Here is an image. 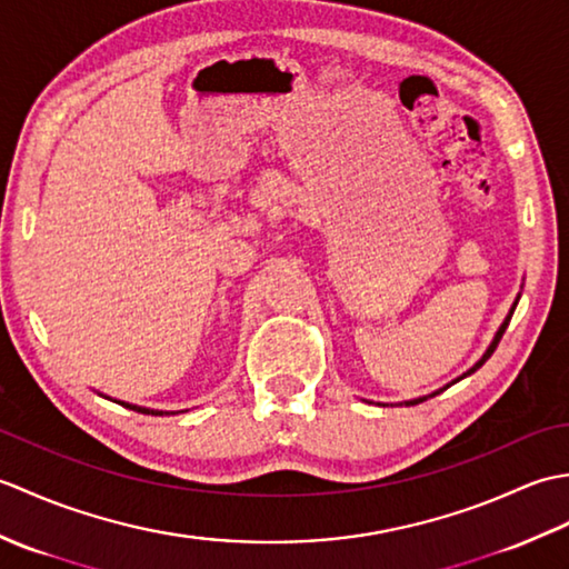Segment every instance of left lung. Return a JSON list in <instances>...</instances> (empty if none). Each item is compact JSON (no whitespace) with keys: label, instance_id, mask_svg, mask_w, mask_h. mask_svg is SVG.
Returning <instances> with one entry per match:
<instances>
[{"label":"left lung","instance_id":"obj_1","mask_svg":"<svg viewBox=\"0 0 569 569\" xmlns=\"http://www.w3.org/2000/svg\"><path fill=\"white\" fill-rule=\"evenodd\" d=\"M513 308H516V303H513ZM513 308H511V312H509V318H506V320H503V325H501V328H499L497 337H493V342L489 345V349H487V352H485V357H481V359L477 361V365H475V367H471V369H469V371L465 373V377H469V373H475V371H477V369H479L481 365H485V361H487V359H489V357L493 355V349H497V345L501 342V337H503L506 328H509V322H511V316H513ZM465 377H459V379H465ZM459 379H457V381H459ZM422 401H426V398H418V401H410L408 406H416V403H422Z\"/></svg>","mask_w":569,"mask_h":569}]
</instances>
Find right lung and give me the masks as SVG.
I'll use <instances>...</instances> for the list:
<instances>
[{
  "label": "right lung",
  "instance_id": "obj_1",
  "mask_svg": "<svg viewBox=\"0 0 569 569\" xmlns=\"http://www.w3.org/2000/svg\"><path fill=\"white\" fill-rule=\"evenodd\" d=\"M122 406H127V403H122ZM127 408H131V410H139V413H151V416H163L161 410H149V408H139V406H127Z\"/></svg>",
  "mask_w": 569,
  "mask_h": 569
}]
</instances>
